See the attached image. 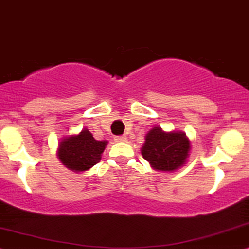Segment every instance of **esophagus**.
Segmentation results:
<instances>
[{
  "instance_id": "1",
  "label": "esophagus",
  "mask_w": 249,
  "mask_h": 249,
  "mask_svg": "<svg viewBox=\"0 0 249 249\" xmlns=\"http://www.w3.org/2000/svg\"><path fill=\"white\" fill-rule=\"evenodd\" d=\"M115 142H119V143H124V142H127V137L125 136H116L114 137Z\"/></svg>"
}]
</instances>
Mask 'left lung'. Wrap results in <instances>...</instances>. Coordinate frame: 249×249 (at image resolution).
Segmentation results:
<instances>
[{
  "label": "left lung",
  "mask_w": 249,
  "mask_h": 249,
  "mask_svg": "<svg viewBox=\"0 0 249 249\" xmlns=\"http://www.w3.org/2000/svg\"><path fill=\"white\" fill-rule=\"evenodd\" d=\"M190 141L183 131H165L153 127L146 134L141 152L156 171L174 172L185 166L189 157Z\"/></svg>",
  "instance_id": "obj_1"
}]
</instances>
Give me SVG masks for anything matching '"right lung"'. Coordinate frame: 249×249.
<instances>
[{
    "mask_svg": "<svg viewBox=\"0 0 249 249\" xmlns=\"http://www.w3.org/2000/svg\"><path fill=\"white\" fill-rule=\"evenodd\" d=\"M107 141L93 139L89 129L84 128L81 133L63 137L57 146V158L70 171L84 172L100 161Z\"/></svg>",
    "mask_w": 249,
    "mask_h": 249,
    "instance_id": "right-lung-1",
    "label": "right lung"
}]
</instances>
